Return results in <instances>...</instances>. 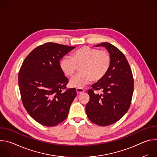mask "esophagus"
Returning <instances> with one entry per match:
<instances>
[{"instance_id":"obj_1","label":"esophagus","mask_w":157,"mask_h":157,"mask_svg":"<svg viewBox=\"0 0 157 157\" xmlns=\"http://www.w3.org/2000/svg\"><path fill=\"white\" fill-rule=\"evenodd\" d=\"M76 92H77L78 94H82L84 92V89H82V88H78V89H76Z\"/></svg>"}]
</instances>
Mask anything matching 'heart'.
Instances as JSON below:
<instances>
[{"mask_svg": "<svg viewBox=\"0 0 157 157\" xmlns=\"http://www.w3.org/2000/svg\"><path fill=\"white\" fill-rule=\"evenodd\" d=\"M111 64L110 53L89 47H81L71 54V58L63 57L59 63L60 68L68 77L73 76L81 67L79 75L71 79V87L82 88L91 81H101L107 73Z\"/></svg>", "mask_w": 157, "mask_h": 157, "instance_id": "1", "label": "heart"}]
</instances>
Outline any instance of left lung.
<instances>
[{
  "instance_id": "1",
  "label": "left lung",
  "mask_w": 157,
  "mask_h": 157,
  "mask_svg": "<svg viewBox=\"0 0 157 157\" xmlns=\"http://www.w3.org/2000/svg\"><path fill=\"white\" fill-rule=\"evenodd\" d=\"M96 47L106 48L111 57V64L106 75L88 91L90 99L86 105V112L93 123L107 126L119 121L129 109L133 92V78L125 55L117 47L107 42ZM94 90H101L103 94H95Z\"/></svg>"
}]
</instances>
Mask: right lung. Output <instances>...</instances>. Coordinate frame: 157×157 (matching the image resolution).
Wrapping results in <instances>:
<instances>
[{
    "mask_svg": "<svg viewBox=\"0 0 157 157\" xmlns=\"http://www.w3.org/2000/svg\"><path fill=\"white\" fill-rule=\"evenodd\" d=\"M75 48L44 43L29 53L20 69L18 79L22 103L29 115L44 126H55L65 120L76 96L75 88L62 92L68 79L59 66L60 59Z\"/></svg>",
    "mask_w": 157,
    "mask_h": 157,
    "instance_id": "obj_1",
    "label": "right lung"
}]
</instances>
